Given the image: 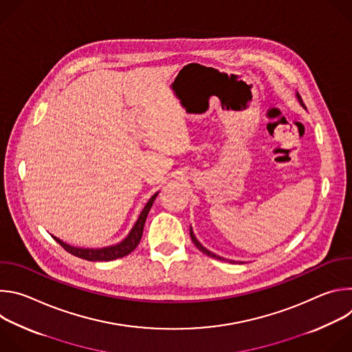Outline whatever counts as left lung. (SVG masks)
<instances>
[{"label":"left lung","mask_w":352,"mask_h":352,"mask_svg":"<svg viewBox=\"0 0 352 352\" xmlns=\"http://www.w3.org/2000/svg\"><path fill=\"white\" fill-rule=\"evenodd\" d=\"M296 97H298V102L300 103V106H302L304 109H307L305 107V104H304V102H302V98H300V96L296 93ZM189 234H190V238H192V242L195 243V246L199 249V250H202L204 254H206L208 256H212V258H214V259H219V261H227V259H224V258H221V256H219V255H216V254H213V252H210V250H208L202 243H200L197 239H196V236H195V234H193V231H192V227L189 228ZM230 262H232V263H235L234 261H230Z\"/></svg>","instance_id":"obj_1"}]
</instances>
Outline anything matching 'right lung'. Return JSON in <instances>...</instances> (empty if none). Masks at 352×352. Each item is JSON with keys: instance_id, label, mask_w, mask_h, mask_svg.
Masks as SVG:
<instances>
[{"instance_id": "obj_1", "label": "right lung", "mask_w": 352, "mask_h": 352, "mask_svg": "<svg viewBox=\"0 0 352 352\" xmlns=\"http://www.w3.org/2000/svg\"><path fill=\"white\" fill-rule=\"evenodd\" d=\"M159 195V192H156L152 197L148 199V202L146 204V206L143 208L140 216L138 217L136 223L133 224L132 230L129 231V234L125 236V239H122L120 243L116 245H110L106 248H97V249H89V248H76V246H71L68 243H65L64 241L58 239L57 236H53L65 250L69 252L74 256H78L80 259L85 261H90V262H109V261H114V259H120L124 258L126 255H129L132 250L138 246L142 234H143V227H144V221L146 217L148 214L150 208H152L156 196Z\"/></svg>"}]
</instances>
